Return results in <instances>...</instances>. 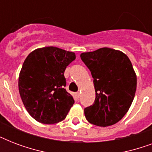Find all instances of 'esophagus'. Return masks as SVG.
I'll return each mask as SVG.
<instances>
[{
	"instance_id": "obj_1",
	"label": "esophagus",
	"mask_w": 152,
	"mask_h": 152,
	"mask_svg": "<svg viewBox=\"0 0 152 152\" xmlns=\"http://www.w3.org/2000/svg\"><path fill=\"white\" fill-rule=\"evenodd\" d=\"M76 97H77V98H80V92H76Z\"/></svg>"
}]
</instances>
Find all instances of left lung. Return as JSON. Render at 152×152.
Instances as JSON below:
<instances>
[{
  "mask_svg": "<svg viewBox=\"0 0 152 152\" xmlns=\"http://www.w3.org/2000/svg\"><path fill=\"white\" fill-rule=\"evenodd\" d=\"M80 57L90 69L95 90V102L84 109L86 119L101 127L114 125L129 110L137 90V75L129 58L108 47L82 53Z\"/></svg>",
  "mask_w": 152,
  "mask_h": 152,
  "instance_id": "8db88e82",
  "label": "left lung"
}]
</instances>
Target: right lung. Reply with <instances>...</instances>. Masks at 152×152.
Segmentation results:
<instances>
[{
    "label": "right lung",
    "instance_id": "add662e5",
    "mask_svg": "<svg viewBox=\"0 0 152 152\" xmlns=\"http://www.w3.org/2000/svg\"><path fill=\"white\" fill-rule=\"evenodd\" d=\"M75 59V53L54 46L36 49L26 57L18 85L23 103L34 120L51 125L66 118L75 102L64 88V72Z\"/></svg>",
    "mask_w": 152,
    "mask_h": 152
}]
</instances>
